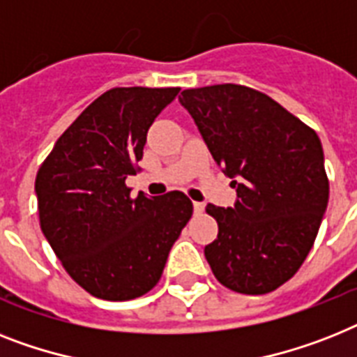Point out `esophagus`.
<instances>
[{
    "label": "esophagus",
    "instance_id": "obj_1",
    "mask_svg": "<svg viewBox=\"0 0 357 357\" xmlns=\"http://www.w3.org/2000/svg\"><path fill=\"white\" fill-rule=\"evenodd\" d=\"M205 211V204L204 202H194V213L202 214Z\"/></svg>",
    "mask_w": 357,
    "mask_h": 357
}]
</instances>
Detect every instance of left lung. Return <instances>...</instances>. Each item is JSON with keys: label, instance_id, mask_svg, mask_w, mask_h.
<instances>
[{"label": "left lung", "instance_id": "8db88e82", "mask_svg": "<svg viewBox=\"0 0 357 357\" xmlns=\"http://www.w3.org/2000/svg\"><path fill=\"white\" fill-rule=\"evenodd\" d=\"M179 102L236 188L234 207L205 208L218 222L205 259L225 288L269 294L303 266L328 205L319 137L273 98L240 84L185 89Z\"/></svg>", "mask_w": 357, "mask_h": 357}]
</instances>
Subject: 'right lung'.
Segmentation results:
<instances>
[{"instance_id": "obj_1", "label": "right lung", "mask_w": 357, "mask_h": 357, "mask_svg": "<svg viewBox=\"0 0 357 357\" xmlns=\"http://www.w3.org/2000/svg\"><path fill=\"white\" fill-rule=\"evenodd\" d=\"M179 88H113L58 137L36 174L40 227L69 277L104 301H130L159 282L192 216L179 190L130 196L146 133Z\"/></svg>"}]
</instances>
